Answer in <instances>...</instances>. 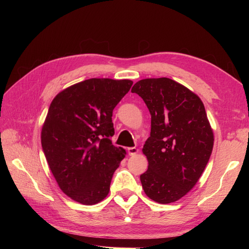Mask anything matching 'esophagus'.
<instances>
[{
    "label": "esophagus",
    "instance_id": "esophagus-1",
    "mask_svg": "<svg viewBox=\"0 0 249 249\" xmlns=\"http://www.w3.org/2000/svg\"><path fill=\"white\" fill-rule=\"evenodd\" d=\"M127 153L130 156H135L139 153V149L137 147H129L127 148Z\"/></svg>",
    "mask_w": 249,
    "mask_h": 249
}]
</instances>
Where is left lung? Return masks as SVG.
I'll list each match as a JSON object with an SVG mask.
<instances>
[{
    "mask_svg": "<svg viewBox=\"0 0 249 249\" xmlns=\"http://www.w3.org/2000/svg\"><path fill=\"white\" fill-rule=\"evenodd\" d=\"M152 115L150 136L142 152L148 161L140 176L147 196L175 202L198 182L214 145V134L197 94L168 78L143 79L132 88Z\"/></svg>",
    "mask_w": 249,
    "mask_h": 249,
    "instance_id": "obj_1",
    "label": "left lung"
}]
</instances>
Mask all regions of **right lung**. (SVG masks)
<instances>
[{
	"label": "right lung",
	"mask_w": 249,
	"mask_h": 249,
	"mask_svg": "<svg viewBox=\"0 0 249 249\" xmlns=\"http://www.w3.org/2000/svg\"><path fill=\"white\" fill-rule=\"evenodd\" d=\"M131 80L88 79L52 101L41 129V145L60 189L92 206L107 196L113 173L125 157L112 144L113 109L129 92Z\"/></svg>",
	"instance_id": "add662e5"
}]
</instances>
